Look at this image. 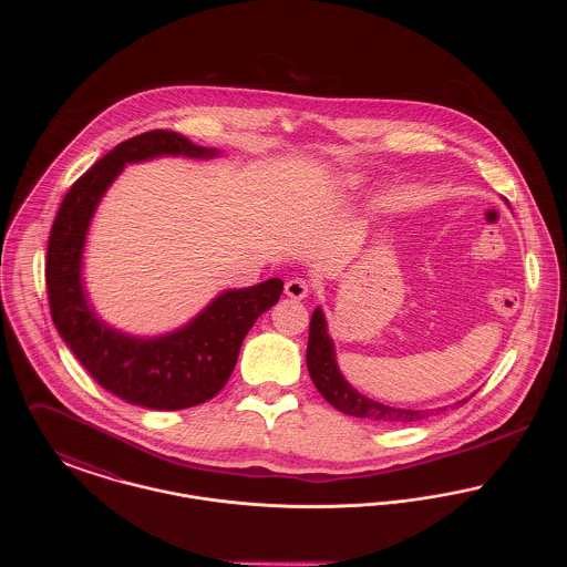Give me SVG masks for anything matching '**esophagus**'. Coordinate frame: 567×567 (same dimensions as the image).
<instances>
[{
  "instance_id": "obj_1",
  "label": "esophagus",
  "mask_w": 567,
  "mask_h": 567,
  "mask_svg": "<svg viewBox=\"0 0 567 567\" xmlns=\"http://www.w3.org/2000/svg\"><path fill=\"white\" fill-rule=\"evenodd\" d=\"M285 293L293 297V299H303V297H308V293H310V285L303 278H291L285 285Z\"/></svg>"
}]
</instances>
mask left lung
Returning a JSON list of instances; mask_svg holds the SVG:
<instances>
[{
  "label": "left lung",
  "mask_w": 567,
  "mask_h": 567,
  "mask_svg": "<svg viewBox=\"0 0 567 567\" xmlns=\"http://www.w3.org/2000/svg\"><path fill=\"white\" fill-rule=\"evenodd\" d=\"M308 372L319 389V393L333 408H338L344 414H351L357 419H368L378 423H414L432 414V410H408V408H393V405L380 404L365 395H361L357 389L344 380L338 363H336V349L327 333V321L323 310L317 308L310 319V333H308V351H306ZM467 402V400H463ZM457 402V404H463ZM437 410H446L437 408Z\"/></svg>",
  "instance_id": "1"
}]
</instances>
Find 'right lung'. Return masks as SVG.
<instances>
[{
	"instance_id": "right-lung-1",
	"label": "right lung",
	"mask_w": 567,
	"mask_h": 567,
	"mask_svg": "<svg viewBox=\"0 0 567 567\" xmlns=\"http://www.w3.org/2000/svg\"><path fill=\"white\" fill-rule=\"evenodd\" d=\"M210 159L216 148L153 130L104 155L65 193L47 252V291L54 327L82 368L116 398L151 410H183L213 400L231 377L244 336L280 299L282 280L216 296L193 321L159 338H135L104 323L82 287V252L100 199L127 163L155 157Z\"/></svg>"
}]
</instances>
